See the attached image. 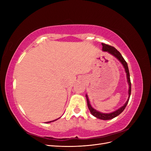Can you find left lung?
Wrapping results in <instances>:
<instances>
[{
	"instance_id": "1",
	"label": "left lung",
	"mask_w": 151,
	"mask_h": 151,
	"mask_svg": "<svg viewBox=\"0 0 151 151\" xmlns=\"http://www.w3.org/2000/svg\"><path fill=\"white\" fill-rule=\"evenodd\" d=\"M102 46H103V50L104 52H108V53H111V55H113V56H115L117 59L119 60L121 63L123 64V67H124L125 69V72L127 73V81H128V83H129V97L128 98V100L127 101V102L125 103V104L123 105L122 107H121L120 108H119L117 110H116L115 111L112 112L111 113H103L101 112H99L98 111L94 109L91 105L89 103V99L88 97V95H86V99H87V103H88V108L89 109L90 112L91 113V114L93 116H94L95 117H96L99 119L101 120H111L112 118H115L116 116H117L118 115H119L121 113L123 112V111L124 110L125 108H126L127 105L129 103V99H130V94H131V82H130V73H129V67H128V65L127 62L125 60V59L123 58V57H122V55H121V53L118 51V50L112 46H110V45H106L105 43H101Z\"/></svg>"
}]
</instances>
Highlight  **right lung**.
Returning <instances> with one entry per match:
<instances>
[{"mask_svg": "<svg viewBox=\"0 0 151 151\" xmlns=\"http://www.w3.org/2000/svg\"><path fill=\"white\" fill-rule=\"evenodd\" d=\"M53 120V121H51V122H47V123H50V122H54V121H55V120Z\"/></svg>", "mask_w": 151, "mask_h": 151, "instance_id": "1", "label": "right lung"}]
</instances>
